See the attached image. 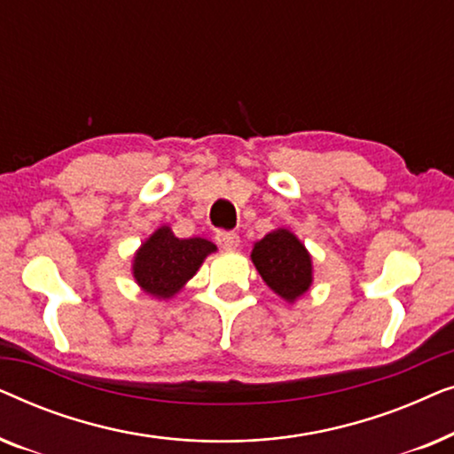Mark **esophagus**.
Listing matches in <instances>:
<instances>
[{"label": "esophagus", "mask_w": 454, "mask_h": 454, "mask_svg": "<svg viewBox=\"0 0 454 454\" xmlns=\"http://www.w3.org/2000/svg\"><path fill=\"white\" fill-rule=\"evenodd\" d=\"M215 239L219 241L221 247H225V250H235V247L239 246V235L235 231H216Z\"/></svg>", "instance_id": "1"}]
</instances>
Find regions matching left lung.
Instances as JSON below:
<instances>
[{
  "label": "left lung",
  "instance_id": "8db88e82",
  "mask_svg": "<svg viewBox=\"0 0 454 454\" xmlns=\"http://www.w3.org/2000/svg\"><path fill=\"white\" fill-rule=\"evenodd\" d=\"M252 262L264 283L287 301L297 300L312 285V258L287 229L264 235L254 246Z\"/></svg>",
  "mask_w": 454,
  "mask_h": 454
}]
</instances>
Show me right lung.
I'll return each instance as SVG.
<instances>
[{"label": "right lung", "instance_id": "right-lung-1", "mask_svg": "<svg viewBox=\"0 0 454 454\" xmlns=\"http://www.w3.org/2000/svg\"><path fill=\"white\" fill-rule=\"evenodd\" d=\"M215 250L216 246L208 239H179L169 227H160L136 254L134 277L146 294L165 300L176 295Z\"/></svg>", "mask_w": 454, "mask_h": 454}]
</instances>
